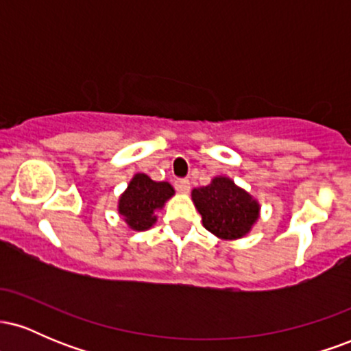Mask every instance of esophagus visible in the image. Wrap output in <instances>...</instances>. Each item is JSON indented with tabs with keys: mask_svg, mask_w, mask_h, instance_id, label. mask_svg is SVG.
Returning <instances> with one entry per match:
<instances>
[{
	"mask_svg": "<svg viewBox=\"0 0 351 351\" xmlns=\"http://www.w3.org/2000/svg\"><path fill=\"white\" fill-rule=\"evenodd\" d=\"M175 188L176 191L181 193V195H186V193H189V181L184 180V178H180L175 181Z\"/></svg>",
	"mask_w": 351,
	"mask_h": 351,
	"instance_id": "1",
	"label": "esophagus"
}]
</instances>
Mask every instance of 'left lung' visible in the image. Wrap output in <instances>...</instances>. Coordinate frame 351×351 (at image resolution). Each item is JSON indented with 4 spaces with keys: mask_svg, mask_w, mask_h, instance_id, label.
Returning a JSON list of instances; mask_svg holds the SVG:
<instances>
[{
    "mask_svg": "<svg viewBox=\"0 0 351 351\" xmlns=\"http://www.w3.org/2000/svg\"><path fill=\"white\" fill-rule=\"evenodd\" d=\"M191 199L203 217V226L219 239H241L259 219L257 199L226 176H216L208 186L195 188Z\"/></svg>",
    "mask_w": 351,
    "mask_h": 351,
    "instance_id": "left-lung-1",
    "label": "left lung"
}]
</instances>
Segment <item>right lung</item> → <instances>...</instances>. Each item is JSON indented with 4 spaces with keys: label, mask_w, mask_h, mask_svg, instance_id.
Returning a JSON list of instances; mask_svg holds the SVG:
<instances>
[{
    "label": "right lung",
    "mask_w": 351,
    "mask_h": 351,
    "mask_svg": "<svg viewBox=\"0 0 351 351\" xmlns=\"http://www.w3.org/2000/svg\"><path fill=\"white\" fill-rule=\"evenodd\" d=\"M175 195L168 181H153L145 173H136L119 198V215L134 231H147L156 223V211Z\"/></svg>",
    "instance_id": "add662e5"
}]
</instances>
